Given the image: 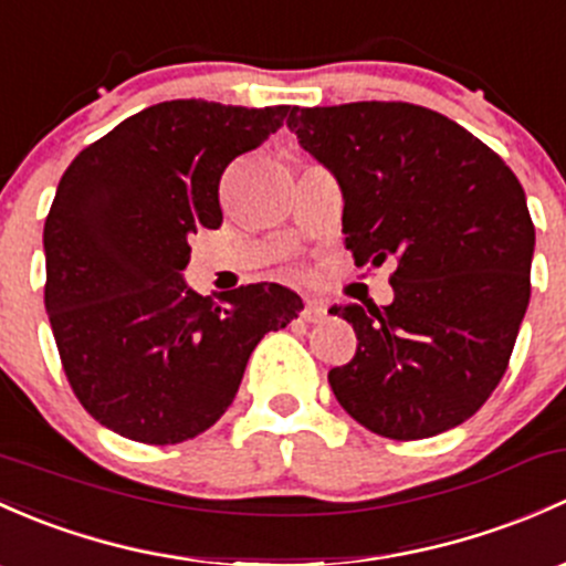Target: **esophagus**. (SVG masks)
I'll use <instances>...</instances> for the list:
<instances>
[{
    "mask_svg": "<svg viewBox=\"0 0 566 566\" xmlns=\"http://www.w3.org/2000/svg\"><path fill=\"white\" fill-rule=\"evenodd\" d=\"M301 317L306 319V323H319V319L325 317V306H323V301L308 298V301H306V306H303Z\"/></svg>",
    "mask_w": 566,
    "mask_h": 566,
    "instance_id": "34e87169",
    "label": "esophagus"
}]
</instances>
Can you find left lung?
<instances>
[{
	"label": "left lung",
	"mask_w": 566,
	"mask_h": 566,
	"mask_svg": "<svg viewBox=\"0 0 566 566\" xmlns=\"http://www.w3.org/2000/svg\"><path fill=\"white\" fill-rule=\"evenodd\" d=\"M287 127L342 187L358 265L396 260L388 306L338 303L358 349L328 371L368 431L461 426L507 371L526 314L534 224L513 170L461 124L409 103L295 108Z\"/></svg>",
	"instance_id": "obj_1"
}]
</instances>
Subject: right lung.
<instances>
[{
    "label": "right lung",
    "mask_w": 566,
    "mask_h": 566,
    "mask_svg": "<svg viewBox=\"0 0 566 566\" xmlns=\"http://www.w3.org/2000/svg\"><path fill=\"white\" fill-rule=\"evenodd\" d=\"M290 105L170 99L124 118L64 170L48 211L45 312L64 374L94 420L178 444L233 403L249 355L293 323L298 293H195L189 235L219 228L224 168L276 133Z\"/></svg>",
    "instance_id": "right-lung-1"
}]
</instances>
